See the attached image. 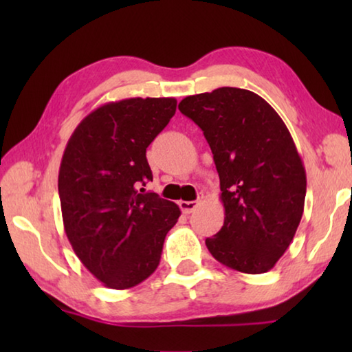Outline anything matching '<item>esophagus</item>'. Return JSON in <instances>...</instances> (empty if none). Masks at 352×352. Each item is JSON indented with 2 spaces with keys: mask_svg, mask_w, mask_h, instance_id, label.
I'll list each match as a JSON object with an SVG mask.
<instances>
[{
  "mask_svg": "<svg viewBox=\"0 0 352 352\" xmlns=\"http://www.w3.org/2000/svg\"><path fill=\"white\" fill-rule=\"evenodd\" d=\"M178 205H180L182 211H183L184 214H190V212H192V211L195 210V208L199 206V200H194V201H184V200H182Z\"/></svg>",
  "mask_w": 352,
  "mask_h": 352,
  "instance_id": "1",
  "label": "esophagus"
}]
</instances>
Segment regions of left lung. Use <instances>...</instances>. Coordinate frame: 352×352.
I'll use <instances>...</instances> for the list:
<instances>
[{
    "mask_svg": "<svg viewBox=\"0 0 352 352\" xmlns=\"http://www.w3.org/2000/svg\"><path fill=\"white\" fill-rule=\"evenodd\" d=\"M211 147L225 222L205 241L230 269L272 270L294 241L305 211L306 170L289 129L269 102L243 88L222 87L178 104Z\"/></svg>",
    "mask_w": 352,
    "mask_h": 352,
    "instance_id": "1",
    "label": "left lung"
}]
</instances>
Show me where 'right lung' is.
<instances>
[{"instance_id": "add662e5", "label": "right lung", "mask_w": 352, "mask_h": 352, "mask_svg": "<svg viewBox=\"0 0 352 352\" xmlns=\"http://www.w3.org/2000/svg\"><path fill=\"white\" fill-rule=\"evenodd\" d=\"M174 98L100 105L65 147L58 170L65 233L77 258L110 289H130L157 270L164 237L180 217L174 201L141 194L152 182L146 148L175 115Z\"/></svg>"}]
</instances>
